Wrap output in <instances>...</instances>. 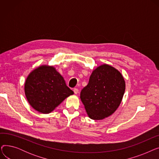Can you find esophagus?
<instances>
[{"instance_id":"1","label":"esophagus","mask_w":159,"mask_h":159,"mask_svg":"<svg viewBox=\"0 0 159 159\" xmlns=\"http://www.w3.org/2000/svg\"><path fill=\"white\" fill-rule=\"evenodd\" d=\"M73 91H74L75 94H77L79 93V89L77 88H74L73 89Z\"/></svg>"}]
</instances>
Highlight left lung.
<instances>
[{
    "label": "left lung",
    "instance_id": "left-lung-1",
    "mask_svg": "<svg viewBox=\"0 0 159 159\" xmlns=\"http://www.w3.org/2000/svg\"><path fill=\"white\" fill-rule=\"evenodd\" d=\"M125 88L124 79L117 70L107 64L98 66L80 92L89 117L102 120L112 115L122 101Z\"/></svg>",
    "mask_w": 159,
    "mask_h": 159
}]
</instances>
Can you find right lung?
Returning a JSON list of instances; mask_svg holds the SVG:
<instances>
[{"mask_svg":"<svg viewBox=\"0 0 159 159\" xmlns=\"http://www.w3.org/2000/svg\"><path fill=\"white\" fill-rule=\"evenodd\" d=\"M25 95L39 112H52L64 100L73 94L64 78L53 66H42L31 71L24 85Z\"/></svg>","mask_w":159,"mask_h":159,"instance_id":"right-lung-1","label":"right lung"}]
</instances>
